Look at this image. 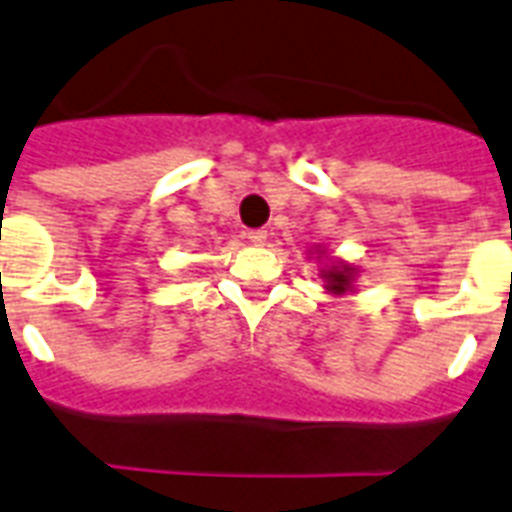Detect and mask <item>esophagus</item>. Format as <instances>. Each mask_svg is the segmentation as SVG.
I'll return each mask as SVG.
<instances>
[{
    "mask_svg": "<svg viewBox=\"0 0 512 512\" xmlns=\"http://www.w3.org/2000/svg\"><path fill=\"white\" fill-rule=\"evenodd\" d=\"M244 236H247V239L252 241V244H257V247H260V244H265V239H268V231H263V228H257V231H247V233H244Z\"/></svg>",
    "mask_w": 512,
    "mask_h": 512,
    "instance_id": "esophagus-1",
    "label": "esophagus"
}]
</instances>
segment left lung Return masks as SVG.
<instances>
[{"label":"left lung","mask_w":512,"mask_h":512,"mask_svg":"<svg viewBox=\"0 0 512 512\" xmlns=\"http://www.w3.org/2000/svg\"><path fill=\"white\" fill-rule=\"evenodd\" d=\"M316 255L324 257L327 263L321 268V279H324V289H327V295H350L353 287H356V279H358V268L356 265L345 263V260H332L327 257V249H316Z\"/></svg>","instance_id":"left-lung-1"}]
</instances>
